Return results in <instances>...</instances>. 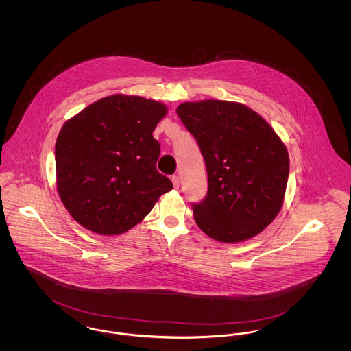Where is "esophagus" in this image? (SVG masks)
Returning a JSON list of instances; mask_svg holds the SVG:
<instances>
[{
	"label": "esophagus",
	"instance_id": "esophagus-1",
	"mask_svg": "<svg viewBox=\"0 0 351 351\" xmlns=\"http://www.w3.org/2000/svg\"><path fill=\"white\" fill-rule=\"evenodd\" d=\"M171 180H172V183H173V186H175V188H179V186H180V178H179L178 175H173Z\"/></svg>",
	"mask_w": 351,
	"mask_h": 351
}]
</instances>
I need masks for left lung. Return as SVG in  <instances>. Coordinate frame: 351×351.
I'll list each match as a JSON object with an SVG mask.
<instances>
[{"instance_id":"left-lung-1","label":"left lung","mask_w":351,"mask_h":351,"mask_svg":"<svg viewBox=\"0 0 351 351\" xmlns=\"http://www.w3.org/2000/svg\"><path fill=\"white\" fill-rule=\"evenodd\" d=\"M176 113L197 141L208 172L205 197L191 204L199 228L226 243L261 233L283 205L289 160L280 138L238 102H184Z\"/></svg>"}]
</instances>
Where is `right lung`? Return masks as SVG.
Listing matches in <instances>:
<instances>
[{"instance_id": "add662e5", "label": "right lung", "mask_w": 351, "mask_h": 351, "mask_svg": "<svg viewBox=\"0 0 351 351\" xmlns=\"http://www.w3.org/2000/svg\"><path fill=\"white\" fill-rule=\"evenodd\" d=\"M166 113L160 102L116 95L63 125L55 145L58 192L85 229L125 233L172 189L156 169L160 145L152 136Z\"/></svg>"}]
</instances>
